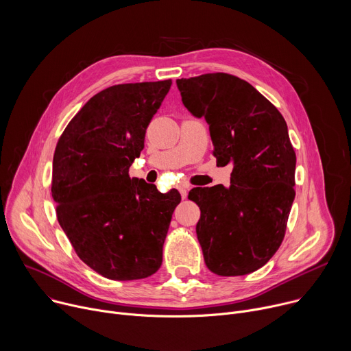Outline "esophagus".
I'll list each match as a JSON object with an SVG mask.
<instances>
[{"label": "esophagus", "mask_w": 351, "mask_h": 351, "mask_svg": "<svg viewBox=\"0 0 351 351\" xmlns=\"http://www.w3.org/2000/svg\"><path fill=\"white\" fill-rule=\"evenodd\" d=\"M187 186H180L179 187V191H180V195H182V198H186L187 197Z\"/></svg>", "instance_id": "1"}]
</instances>
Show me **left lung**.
<instances>
[{
    "label": "left lung",
    "instance_id": "1",
    "mask_svg": "<svg viewBox=\"0 0 351 351\" xmlns=\"http://www.w3.org/2000/svg\"><path fill=\"white\" fill-rule=\"evenodd\" d=\"M182 103L210 125L217 164L233 167L230 186L194 187L195 226L208 269L240 276L279 248L294 199L295 154L280 112L252 84L228 73L178 79Z\"/></svg>",
    "mask_w": 351,
    "mask_h": 351
}]
</instances>
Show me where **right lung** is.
I'll return each mask as SVG.
<instances>
[{
    "label": "right lung",
    "instance_id": "right-lung-1",
    "mask_svg": "<svg viewBox=\"0 0 351 351\" xmlns=\"http://www.w3.org/2000/svg\"><path fill=\"white\" fill-rule=\"evenodd\" d=\"M172 80L128 83L99 91L73 117L58 140L51 193L58 222L79 258L112 280L152 276L178 190L129 176L144 148L145 130Z\"/></svg>",
    "mask_w": 351,
    "mask_h": 351
}]
</instances>
